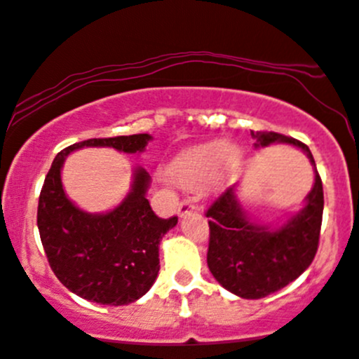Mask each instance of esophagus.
I'll list each match as a JSON object with an SVG mask.
<instances>
[{"instance_id":"1","label":"esophagus","mask_w":359,"mask_h":359,"mask_svg":"<svg viewBox=\"0 0 359 359\" xmlns=\"http://www.w3.org/2000/svg\"><path fill=\"white\" fill-rule=\"evenodd\" d=\"M194 211H196V206L192 204L191 199H184L182 203H180L179 216H187V215H191V212H194Z\"/></svg>"}]
</instances>
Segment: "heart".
Segmentation results:
<instances>
[{
  "instance_id": "obj_1",
  "label": "heart",
  "mask_w": 359,
  "mask_h": 359,
  "mask_svg": "<svg viewBox=\"0 0 359 359\" xmlns=\"http://www.w3.org/2000/svg\"><path fill=\"white\" fill-rule=\"evenodd\" d=\"M242 163V149L222 140L208 141L184 149L168 168L177 186L192 189L204 180V187L218 192L226 186Z\"/></svg>"
}]
</instances>
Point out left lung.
<instances>
[{
    "instance_id": "obj_1",
    "label": "left lung",
    "mask_w": 359,
    "mask_h": 359,
    "mask_svg": "<svg viewBox=\"0 0 359 359\" xmlns=\"http://www.w3.org/2000/svg\"><path fill=\"white\" fill-rule=\"evenodd\" d=\"M255 148L291 144L312 163L315 182L305 206L281 224L252 219L238 199V184L228 187L206 216L210 218L208 267L216 281L245 300H257L285 288L313 261L320 237L324 191L315 160L306 144L267 131H250Z\"/></svg>"
}]
</instances>
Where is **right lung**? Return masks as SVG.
I'll return each instance as SVG.
<instances>
[{
	"instance_id": "1",
	"label": "right lung",
	"mask_w": 359,
	"mask_h": 359,
	"mask_svg": "<svg viewBox=\"0 0 359 359\" xmlns=\"http://www.w3.org/2000/svg\"><path fill=\"white\" fill-rule=\"evenodd\" d=\"M153 137L131 135L95 137L65 148L47 172L39 198L37 226L47 261L71 293L100 305L121 306L148 293L160 271V242L177 224L161 219L147 199L151 177L135 167L131 191L114 210L88 212L66 196L61 170L69 153L81 148H114L135 155Z\"/></svg>"
}]
</instances>
